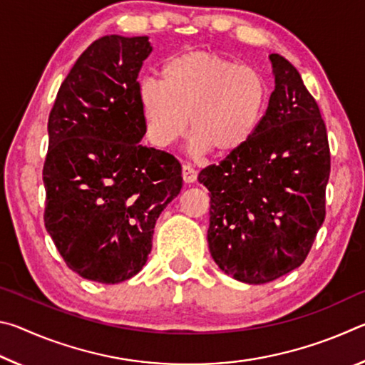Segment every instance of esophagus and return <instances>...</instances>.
<instances>
[{
	"instance_id": "34e87169",
	"label": "esophagus",
	"mask_w": 365,
	"mask_h": 365,
	"mask_svg": "<svg viewBox=\"0 0 365 365\" xmlns=\"http://www.w3.org/2000/svg\"><path fill=\"white\" fill-rule=\"evenodd\" d=\"M182 175H183V180L185 182L193 183V182H196V178H197V172L193 168H191L190 164H183Z\"/></svg>"
}]
</instances>
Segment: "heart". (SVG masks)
<instances>
[{"label": "heart", "mask_w": 365, "mask_h": 365, "mask_svg": "<svg viewBox=\"0 0 365 365\" xmlns=\"http://www.w3.org/2000/svg\"><path fill=\"white\" fill-rule=\"evenodd\" d=\"M148 137L168 148L188 128L196 153L219 156L242 150L261 127L269 85L251 66L212 51H187L165 61L160 82L145 78L137 90Z\"/></svg>", "instance_id": "1"}]
</instances>
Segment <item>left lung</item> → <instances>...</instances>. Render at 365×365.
<instances>
[{
  "mask_svg": "<svg viewBox=\"0 0 365 365\" xmlns=\"http://www.w3.org/2000/svg\"><path fill=\"white\" fill-rule=\"evenodd\" d=\"M275 90L242 150L197 175L211 196L207 243L219 267L261 285L304 262L325 219L330 146L299 72L270 54Z\"/></svg>",
  "mask_w": 365,
  "mask_h": 365,
  "instance_id": "8db88e82",
  "label": "left lung"
}]
</instances>
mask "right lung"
<instances>
[{"instance_id": "1", "label": "right lung", "mask_w": 365, "mask_h": 365, "mask_svg": "<svg viewBox=\"0 0 365 365\" xmlns=\"http://www.w3.org/2000/svg\"><path fill=\"white\" fill-rule=\"evenodd\" d=\"M151 51L148 36L98 38L49 113L43 219L67 267L86 280L114 285L137 275L159 214L182 190L178 159L140 143L137 78Z\"/></svg>"}]
</instances>
